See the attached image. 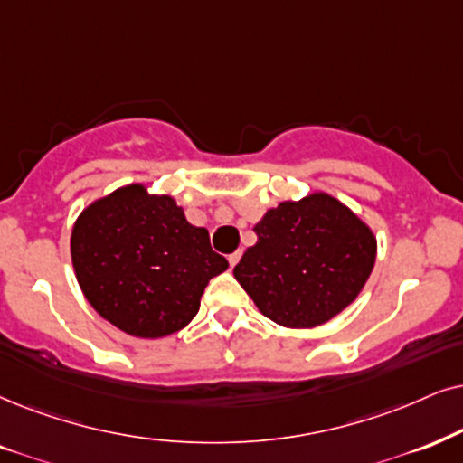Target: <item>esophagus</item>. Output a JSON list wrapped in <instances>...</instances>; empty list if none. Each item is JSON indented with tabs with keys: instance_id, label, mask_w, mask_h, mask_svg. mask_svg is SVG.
Listing matches in <instances>:
<instances>
[{
	"instance_id": "34e87169",
	"label": "esophagus",
	"mask_w": 463,
	"mask_h": 463,
	"mask_svg": "<svg viewBox=\"0 0 463 463\" xmlns=\"http://www.w3.org/2000/svg\"><path fill=\"white\" fill-rule=\"evenodd\" d=\"M241 254H243V251H241V250H237V251H232L231 256H228V262H231V267H235L237 262L241 260Z\"/></svg>"
}]
</instances>
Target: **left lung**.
Returning a JSON list of instances; mask_svg holds the SVG:
<instances>
[{"mask_svg":"<svg viewBox=\"0 0 463 463\" xmlns=\"http://www.w3.org/2000/svg\"><path fill=\"white\" fill-rule=\"evenodd\" d=\"M254 231L259 241L232 273L260 314L286 329L329 323L361 295L376 265L372 228L326 192L282 201Z\"/></svg>","mask_w":463,"mask_h":463,"instance_id":"obj_1","label":"left lung"}]
</instances>
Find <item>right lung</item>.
<instances>
[{
  "instance_id": "obj_1",
  "label": "right lung",
  "mask_w": 463,
  "mask_h": 463,
  "mask_svg": "<svg viewBox=\"0 0 463 463\" xmlns=\"http://www.w3.org/2000/svg\"><path fill=\"white\" fill-rule=\"evenodd\" d=\"M90 306L128 335L157 339L192 323L209 279L228 269L207 228L145 184L121 185L80 212L70 237Z\"/></svg>"
}]
</instances>
